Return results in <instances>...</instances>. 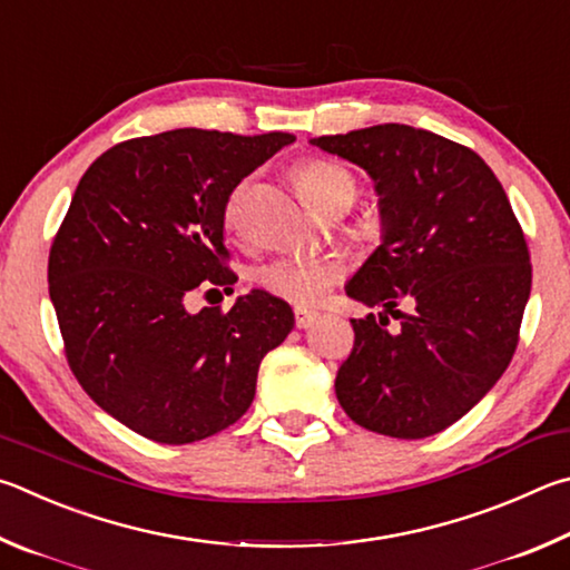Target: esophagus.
I'll use <instances>...</instances> for the list:
<instances>
[{"label":"esophagus","mask_w":570,"mask_h":570,"mask_svg":"<svg viewBox=\"0 0 570 570\" xmlns=\"http://www.w3.org/2000/svg\"><path fill=\"white\" fill-rule=\"evenodd\" d=\"M317 321L315 311H307V307H295V325L297 327H311Z\"/></svg>","instance_id":"esophagus-1"}]
</instances>
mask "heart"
I'll use <instances>...</instances> for the list:
<instances>
[{
  "label": "heart",
  "instance_id": "obj_1",
  "mask_svg": "<svg viewBox=\"0 0 570 570\" xmlns=\"http://www.w3.org/2000/svg\"><path fill=\"white\" fill-rule=\"evenodd\" d=\"M295 183L307 205L321 215H343L353 205L361 189V179L351 167L327 157H311L295 165ZM247 189V179L229 189L223 205V223L227 229L239 227V205ZM343 277V265L335 257L285 255L265 265L257 273V283L265 293L293 305H317L327 291Z\"/></svg>",
  "mask_w": 570,
  "mask_h": 570
}]
</instances>
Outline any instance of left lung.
<instances>
[{
  "mask_svg": "<svg viewBox=\"0 0 570 570\" xmlns=\"http://www.w3.org/2000/svg\"><path fill=\"white\" fill-rule=\"evenodd\" d=\"M375 179L383 245L347 295L381 315L351 321L335 395L365 431L428 438L471 411L511 363L531 295V253L503 185L471 147L375 125L315 137ZM407 299L413 314L396 311ZM402 321L387 332L386 315Z\"/></svg>",
  "mask_w": 570,
  "mask_h": 570,
  "instance_id": "left-lung-1",
  "label": "left lung"
}]
</instances>
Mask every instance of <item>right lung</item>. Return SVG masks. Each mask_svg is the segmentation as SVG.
Returning a JSON list of instances; mask_svg holds the SVG:
<instances>
[{
	"label": "right lung",
	"mask_w": 570,
	"mask_h": 570,
	"mask_svg": "<svg viewBox=\"0 0 570 570\" xmlns=\"http://www.w3.org/2000/svg\"><path fill=\"white\" fill-rule=\"evenodd\" d=\"M293 139L169 129L109 147L79 179L49 249V297L69 371L129 431L195 443L253 403L259 363L293 331L291 305L253 291L193 315L185 297L233 293L225 197Z\"/></svg>",
	"instance_id": "add662e5"
}]
</instances>
